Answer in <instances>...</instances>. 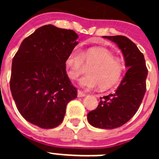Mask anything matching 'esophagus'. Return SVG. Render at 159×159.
Returning a JSON list of instances; mask_svg holds the SVG:
<instances>
[{"label": "esophagus", "instance_id": "1", "mask_svg": "<svg viewBox=\"0 0 159 159\" xmlns=\"http://www.w3.org/2000/svg\"><path fill=\"white\" fill-rule=\"evenodd\" d=\"M86 95V94L83 92L81 90H78V92H77V96L78 97H84Z\"/></svg>", "mask_w": 159, "mask_h": 159}]
</instances>
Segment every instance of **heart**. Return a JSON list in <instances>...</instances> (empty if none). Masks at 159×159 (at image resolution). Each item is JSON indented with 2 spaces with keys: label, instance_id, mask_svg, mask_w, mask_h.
<instances>
[{
  "label": "heart",
  "instance_id": "b5f03b06",
  "mask_svg": "<svg viewBox=\"0 0 159 159\" xmlns=\"http://www.w3.org/2000/svg\"><path fill=\"white\" fill-rule=\"evenodd\" d=\"M67 75L75 80L86 67L88 75L80 80V84L86 89L99 86L100 89H107L119 80L123 71V64L119 59L115 58L111 52L101 48H90L81 51L73 48L66 58Z\"/></svg>",
  "mask_w": 159,
  "mask_h": 159
}]
</instances>
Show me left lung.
I'll use <instances>...</instances> for the list:
<instances>
[{
    "label": "left lung",
    "instance_id": "1",
    "mask_svg": "<svg viewBox=\"0 0 159 159\" xmlns=\"http://www.w3.org/2000/svg\"><path fill=\"white\" fill-rule=\"evenodd\" d=\"M117 43L128 67L116 92L100 98L96 109L88 114V121L97 128L121 127L135 115L147 89L148 70L143 53L124 36H102Z\"/></svg>",
    "mask_w": 159,
    "mask_h": 159
}]
</instances>
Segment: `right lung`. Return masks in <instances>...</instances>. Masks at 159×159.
<instances>
[{"instance_id": "1", "label": "right lung", "mask_w": 159, "mask_h": 159, "mask_svg": "<svg viewBox=\"0 0 159 159\" xmlns=\"http://www.w3.org/2000/svg\"><path fill=\"white\" fill-rule=\"evenodd\" d=\"M71 29L43 25L26 37L12 63L10 90L27 121L51 129L62 123L77 88L66 72V58L78 42Z\"/></svg>"}]
</instances>
